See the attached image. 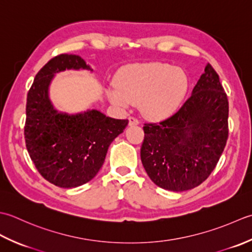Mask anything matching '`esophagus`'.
Segmentation results:
<instances>
[{
	"instance_id": "obj_1",
	"label": "esophagus",
	"mask_w": 252,
	"mask_h": 252,
	"mask_svg": "<svg viewBox=\"0 0 252 252\" xmlns=\"http://www.w3.org/2000/svg\"><path fill=\"white\" fill-rule=\"evenodd\" d=\"M128 121H129V126H136V125L139 124V121H138L136 117L130 116L129 119H128Z\"/></svg>"
}]
</instances>
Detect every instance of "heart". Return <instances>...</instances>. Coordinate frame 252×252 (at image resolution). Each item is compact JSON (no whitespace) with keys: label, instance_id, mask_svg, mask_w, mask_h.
<instances>
[{"label":"heart","instance_id":"1","mask_svg":"<svg viewBox=\"0 0 252 252\" xmlns=\"http://www.w3.org/2000/svg\"><path fill=\"white\" fill-rule=\"evenodd\" d=\"M189 89L185 71L165 63L133 64L120 70L116 86L106 94L112 103L122 107L139 102L142 114L151 120H163L178 111Z\"/></svg>","mask_w":252,"mask_h":252}]
</instances>
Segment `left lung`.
Returning <instances> with one entry per match:
<instances>
[{
  "instance_id": "obj_1",
  "label": "left lung",
  "mask_w": 252,
  "mask_h": 252,
  "mask_svg": "<svg viewBox=\"0 0 252 252\" xmlns=\"http://www.w3.org/2000/svg\"><path fill=\"white\" fill-rule=\"evenodd\" d=\"M142 165L157 186L185 191L199 186L217 166L228 137V100L210 64L176 114L145 124Z\"/></svg>"
}]
</instances>
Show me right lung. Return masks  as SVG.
<instances>
[{
    "label": "right lung",
    "mask_w": 252,
    "mask_h": 252,
    "mask_svg": "<svg viewBox=\"0 0 252 252\" xmlns=\"http://www.w3.org/2000/svg\"><path fill=\"white\" fill-rule=\"evenodd\" d=\"M70 69L94 70L78 55L55 56L35 75L26 105L29 156L43 178L62 188L90 182L103 165L111 142L128 124V120L113 119L95 109L79 113L56 109L50 86L56 74Z\"/></svg>",
    "instance_id": "obj_1"
}]
</instances>
